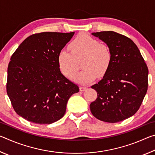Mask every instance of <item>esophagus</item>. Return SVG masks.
<instances>
[{"label": "esophagus", "mask_w": 155, "mask_h": 155, "mask_svg": "<svg viewBox=\"0 0 155 155\" xmlns=\"http://www.w3.org/2000/svg\"><path fill=\"white\" fill-rule=\"evenodd\" d=\"M87 87H85V86H81V87H80V91H84L87 90Z\"/></svg>", "instance_id": "esophagus-1"}]
</instances>
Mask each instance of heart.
<instances>
[{"label":"heart","instance_id":"1","mask_svg":"<svg viewBox=\"0 0 155 155\" xmlns=\"http://www.w3.org/2000/svg\"><path fill=\"white\" fill-rule=\"evenodd\" d=\"M70 52L65 49L59 51L57 61L60 71L68 78H72L78 69V62L83 60L84 70L74 76L73 80L81 84H87L96 79L97 75L103 77L111 64L113 54L106 44L87 35L81 34L69 45Z\"/></svg>","mask_w":155,"mask_h":155}]
</instances>
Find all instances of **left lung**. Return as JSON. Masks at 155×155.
Returning a JSON list of instances; mask_svg holds the SVG:
<instances>
[{"label":"left lung","mask_w":155,"mask_h":155,"mask_svg":"<svg viewBox=\"0 0 155 155\" xmlns=\"http://www.w3.org/2000/svg\"><path fill=\"white\" fill-rule=\"evenodd\" d=\"M111 50L113 59L103 79L91 86L97 98L90 104L92 115L101 121L115 123L134 115L148 90V67L130 38L114 31L91 33Z\"/></svg>","instance_id":"8db88e82"}]
</instances>
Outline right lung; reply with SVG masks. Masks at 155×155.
<instances>
[{
  "label": "right lung",
  "instance_id": "1",
  "mask_svg": "<svg viewBox=\"0 0 155 155\" xmlns=\"http://www.w3.org/2000/svg\"><path fill=\"white\" fill-rule=\"evenodd\" d=\"M74 32H43L28 37L12 54L7 68V93L18 115L50 124L64 116L78 86L60 71L57 57Z\"/></svg>",
  "mask_w": 155,
  "mask_h": 155
}]
</instances>
